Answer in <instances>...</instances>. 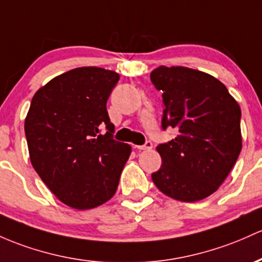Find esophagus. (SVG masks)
I'll list each match as a JSON object with an SVG mask.
<instances>
[{
	"instance_id": "esophagus-1",
	"label": "esophagus",
	"mask_w": 262,
	"mask_h": 262,
	"mask_svg": "<svg viewBox=\"0 0 262 262\" xmlns=\"http://www.w3.org/2000/svg\"><path fill=\"white\" fill-rule=\"evenodd\" d=\"M136 148L139 149V150H150L153 148V143L146 142L144 145H136Z\"/></svg>"
}]
</instances>
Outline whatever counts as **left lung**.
Returning <instances> with one entry per match:
<instances>
[{"mask_svg": "<svg viewBox=\"0 0 262 262\" xmlns=\"http://www.w3.org/2000/svg\"><path fill=\"white\" fill-rule=\"evenodd\" d=\"M150 80L163 92V129L179 130L157 146L163 163L151 179L175 200L205 199L219 189L241 151V109L228 88L204 72L160 66Z\"/></svg>", "mask_w": 262, "mask_h": 262, "instance_id": "1", "label": "left lung"}]
</instances>
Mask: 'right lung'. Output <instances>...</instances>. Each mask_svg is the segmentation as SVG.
<instances>
[{"label":"right lung","mask_w":262,"mask_h":262,"mask_svg":"<svg viewBox=\"0 0 262 262\" xmlns=\"http://www.w3.org/2000/svg\"><path fill=\"white\" fill-rule=\"evenodd\" d=\"M119 74L74 68L33 96L25 120L32 166L63 204L88 210L113 198L132 148L113 139L107 100ZM105 126L107 132L100 134Z\"/></svg>","instance_id":"1"}]
</instances>
